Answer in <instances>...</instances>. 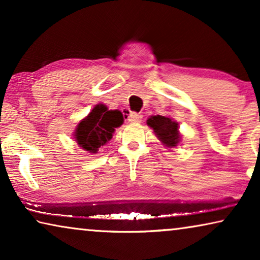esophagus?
Wrapping results in <instances>:
<instances>
[{
	"instance_id": "1",
	"label": "esophagus",
	"mask_w": 260,
	"mask_h": 260,
	"mask_svg": "<svg viewBox=\"0 0 260 260\" xmlns=\"http://www.w3.org/2000/svg\"><path fill=\"white\" fill-rule=\"evenodd\" d=\"M142 118L143 116L139 115V114H136V112H131V114L129 115V117H127V119H129L130 123H141L142 122Z\"/></svg>"
}]
</instances>
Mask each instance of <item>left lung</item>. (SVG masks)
I'll return each instance as SVG.
<instances>
[{
    "mask_svg": "<svg viewBox=\"0 0 260 260\" xmlns=\"http://www.w3.org/2000/svg\"><path fill=\"white\" fill-rule=\"evenodd\" d=\"M146 124L151 127L156 137L167 149L176 148L180 143L182 136L179 133V124L174 121V118L160 115L150 116Z\"/></svg>",
    "mask_w": 260,
    "mask_h": 260,
    "instance_id": "obj_1",
    "label": "left lung"
}]
</instances>
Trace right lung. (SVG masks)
<instances>
[{"instance_id":"right-lung-1","label":"right lung","mask_w":260,"mask_h":260,"mask_svg":"<svg viewBox=\"0 0 260 260\" xmlns=\"http://www.w3.org/2000/svg\"><path fill=\"white\" fill-rule=\"evenodd\" d=\"M124 122L119 110H109L105 104H97L88 116L78 122L74 131V139L80 148L90 153H97L101 146L112 138L116 127Z\"/></svg>"}]
</instances>
